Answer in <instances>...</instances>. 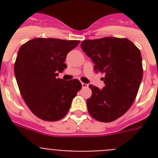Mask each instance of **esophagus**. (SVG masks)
<instances>
[{
	"label": "esophagus",
	"mask_w": 158,
	"mask_h": 158,
	"mask_svg": "<svg viewBox=\"0 0 158 158\" xmlns=\"http://www.w3.org/2000/svg\"><path fill=\"white\" fill-rule=\"evenodd\" d=\"M81 85H82V88H88V87H89V85H88L87 84L81 83Z\"/></svg>",
	"instance_id": "obj_1"
}]
</instances>
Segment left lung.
<instances>
[{"mask_svg": "<svg viewBox=\"0 0 158 158\" xmlns=\"http://www.w3.org/2000/svg\"><path fill=\"white\" fill-rule=\"evenodd\" d=\"M81 47L94 62V70L104 74L103 89L89 85L88 111L97 121L112 122L124 115L136 98L143 76L140 51L127 39L115 37L84 40Z\"/></svg>", "mask_w": 158, "mask_h": 158, "instance_id": "1", "label": "left lung"}]
</instances>
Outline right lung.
Instances as JSON below:
<instances>
[{"label":"right lung","instance_id":"add662e5","mask_svg":"<svg viewBox=\"0 0 158 158\" xmlns=\"http://www.w3.org/2000/svg\"><path fill=\"white\" fill-rule=\"evenodd\" d=\"M79 40L36 38L20 47L14 73L19 92L29 109L45 121H58L67 114L82 85L77 79L57 77L67 67V54Z\"/></svg>","mask_w":158,"mask_h":158}]
</instances>
